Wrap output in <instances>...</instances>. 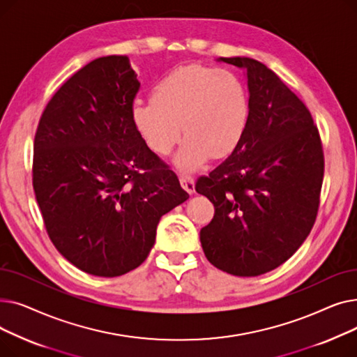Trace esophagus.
<instances>
[{"label": "esophagus", "instance_id": "1", "mask_svg": "<svg viewBox=\"0 0 357 357\" xmlns=\"http://www.w3.org/2000/svg\"><path fill=\"white\" fill-rule=\"evenodd\" d=\"M179 181H181L182 188H183L186 192H188V194H194V192H195V181H194L192 176L182 175V176L179 178Z\"/></svg>", "mask_w": 357, "mask_h": 357}]
</instances>
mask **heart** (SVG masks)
Instances as JSON below:
<instances>
[{"instance_id":"1","label":"heart","mask_w":357,"mask_h":357,"mask_svg":"<svg viewBox=\"0 0 357 357\" xmlns=\"http://www.w3.org/2000/svg\"><path fill=\"white\" fill-rule=\"evenodd\" d=\"M150 101L131 107V121L147 147L166 156L186 139L176 156L182 171H195L210 159L230 156L240 144L249 120L245 85L229 69L201 63L167 72L152 88Z\"/></svg>"}]
</instances>
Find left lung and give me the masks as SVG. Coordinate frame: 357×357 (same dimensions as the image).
Returning <instances> with one entry per match:
<instances>
[{
  "instance_id": "8db88e82",
  "label": "left lung",
  "mask_w": 357,
  "mask_h": 357,
  "mask_svg": "<svg viewBox=\"0 0 357 357\" xmlns=\"http://www.w3.org/2000/svg\"><path fill=\"white\" fill-rule=\"evenodd\" d=\"M220 59L246 69L249 120L234 152L195 183L215 210L199 240L220 271L257 276L287 261L314 226L323 144L310 109L272 69L250 58Z\"/></svg>"
}]
</instances>
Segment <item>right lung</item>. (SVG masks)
<instances>
[{"instance_id":"obj_1","label":"right lung","mask_w":357,"mask_h":357,"mask_svg":"<svg viewBox=\"0 0 357 357\" xmlns=\"http://www.w3.org/2000/svg\"><path fill=\"white\" fill-rule=\"evenodd\" d=\"M139 89L127 56L98 58L58 89L36 130L33 188L46 231L89 275L140 266L160 217L190 198L131 121Z\"/></svg>"}]
</instances>
